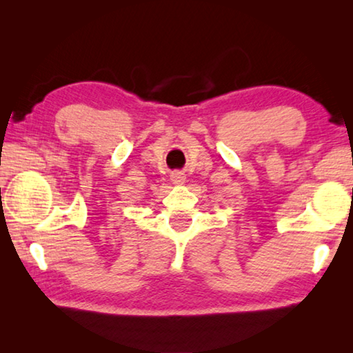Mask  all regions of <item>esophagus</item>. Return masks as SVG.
<instances>
[{
  "label": "esophagus",
  "instance_id": "34e87169",
  "mask_svg": "<svg viewBox=\"0 0 353 353\" xmlns=\"http://www.w3.org/2000/svg\"><path fill=\"white\" fill-rule=\"evenodd\" d=\"M170 179H171V182H172V183L181 185V183H183V182H185V174H183L182 171H172V172H171V176H170Z\"/></svg>",
  "mask_w": 353,
  "mask_h": 353
}]
</instances>
